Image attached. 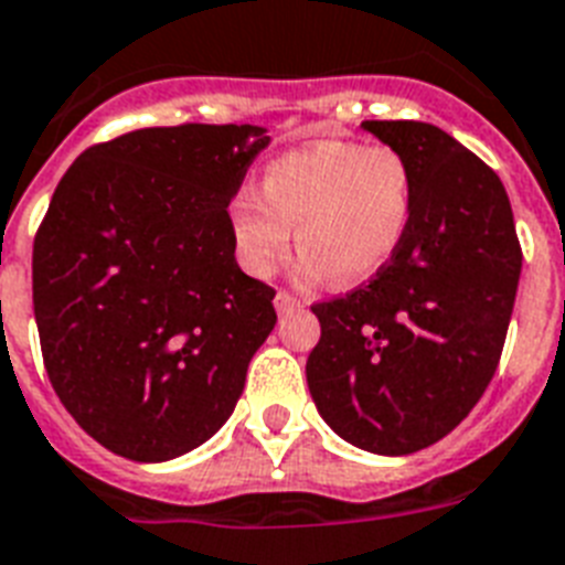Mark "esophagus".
Listing matches in <instances>:
<instances>
[{
	"label": "esophagus",
	"instance_id": "obj_1",
	"mask_svg": "<svg viewBox=\"0 0 565 565\" xmlns=\"http://www.w3.org/2000/svg\"><path fill=\"white\" fill-rule=\"evenodd\" d=\"M296 307H301V301L298 298H292L290 292H275V310L278 313H290V310H296Z\"/></svg>",
	"mask_w": 565,
	"mask_h": 565
}]
</instances>
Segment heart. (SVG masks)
I'll return each mask as SVG.
<instances>
[{"label": "heart", "instance_id": "obj_1", "mask_svg": "<svg viewBox=\"0 0 565 565\" xmlns=\"http://www.w3.org/2000/svg\"><path fill=\"white\" fill-rule=\"evenodd\" d=\"M260 191L243 188L228 209L237 260L255 278L275 273L296 226L301 273L365 281L397 255L415 209L409 159L360 141L324 139L278 156Z\"/></svg>", "mask_w": 565, "mask_h": 565}]
</instances>
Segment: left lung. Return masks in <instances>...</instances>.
I'll use <instances>...</instances> for the list:
<instances>
[{"label":"left lung","instance_id":"obj_1","mask_svg":"<svg viewBox=\"0 0 565 565\" xmlns=\"http://www.w3.org/2000/svg\"><path fill=\"white\" fill-rule=\"evenodd\" d=\"M409 159L415 209L369 284L313 305L322 324L307 386L339 438L409 456L452 433L497 374L522 249L505 185L424 121H362Z\"/></svg>","mask_w":565,"mask_h":565}]
</instances>
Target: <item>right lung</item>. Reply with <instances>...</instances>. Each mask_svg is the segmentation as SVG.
Instances as JSON below:
<instances>
[{
    "label": "right lung",
    "instance_id": "add662e5",
    "mask_svg": "<svg viewBox=\"0 0 565 565\" xmlns=\"http://www.w3.org/2000/svg\"><path fill=\"white\" fill-rule=\"evenodd\" d=\"M267 145L255 124L148 127L60 179L31 264L40 348L60 403L116 456L171 461L235 412L278 319L228 223Z\"/></svg>",
    "mask_w": 565,
    "mask_h": 565
}]
</instances>
